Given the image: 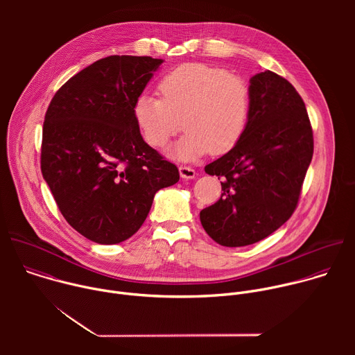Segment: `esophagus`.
Segmentation results:
<instances>
[{"label": "esophagus", "mask_w": 355, "mask_h": 355, "mask_svg": "<svg viewBox=\"0 0 355 355\" xmlns=\"http://www.w3.org/2000/svg\"><path fill=\"white\" fill-rule=\"evenodd\" d=\"M180 175H181V178H184V180H192V178H195L196 173H195V170H193L192 167L181 166V167H180Z\"/></svg>", "instance_id": "esophagus-1"}]
</instances>
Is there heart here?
Returning a JSON list of instances; mask_svg holds the SVG:
<instances>
[{"mask_svg":"<svg viewBox=\"0 0 355 355\" xmlns=\"http://www.w3.org/2000/svg\"><path fill=\"white\" fill-rule=\"evenodd\" d=\"M159 91L162 98L139 95L133 116L144 140L153 147L166 146L182 126L187 129L168 151L173 157L193 160L208 151L223 155L244 135L250 88L239 74L187 63L167 73L159 83Z\"/></svg>","mask_w":355,"mask_h":355,"instance_id":"heart-1","label":"heart"}]
</instances>
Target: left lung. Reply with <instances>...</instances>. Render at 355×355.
Listing matches in <instances>:
<instances>
[{
  "mask_svg": "<svg viewBox=\"0 0 355 355\" xmlns=\"http://www.w3.org/2000/svg\"><path fill=\"white\" fill-rule=\"evenodd\" d=\"M250 114L239 143L205 167L222 195L202 209L205 232L220 245L257 243L293 214L313 156L306 107L293 85L267 70L250 78Z\"/></svg>",
  "mask_w": 355,
  "mask_h": 355,
  "instance_id": "obj_1",
  "label": "left lung"
}]
</instances>
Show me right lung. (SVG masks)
Here are the masks:
<instances>
[{
	"mask_svg": "<svg viewBox=\"0 0 355 355\" xmlns=\"http://www.w3.org/2000/svg\"><path fill=\"white\" fill-rule=\"evenodd\" d=\"M164 60L110 56L73 76L43 122L40 168L56 204L84 237L116 244L146 220L159 189L180 180L141 137L133 104Z\"/></svg>",
	"mask_w": 355,
	"mask_h": 355,
	"instance_id": "right-lung-1",
	"label": "right lung"
}]
</instances>
